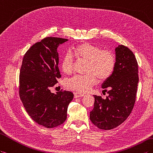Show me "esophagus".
<instances>
[{
  "instance_id": "1",
  "label": "esophagus",
  "mask_w": 153,
  "mask_h": 153,
  "mask_svg": "<svg viewBox=\"0 0 153 153\" xmlns=\"http://www.w3.org/2000/svg\"><path fill=\"white\" fill-rule=\"evenodd\" d=\"M85 94L83 93H79V92H76V93H74V98H79V97H83Z\"/></svg>"
}]
</instances>
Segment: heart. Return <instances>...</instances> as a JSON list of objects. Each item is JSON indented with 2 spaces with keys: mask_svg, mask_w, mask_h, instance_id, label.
<instances>
[{
  "mask_svg": "<svg viewBox=\"0 0 153 153\" xmlns=\"http://www.w3.org/2000/svg\"><path fill=\"white\" fill-rule=\"evenodd\" d=\"M72 53L76 57L87 60L86 75H76L66 81L69 89L87 92L97 83V77L104 81L112 75L115 67V56L109 50L101 49L88 42H82L74 46ZM62 72L69 74L73 69V57L69 53L62 56L60 62Z\"/></svg>",
  "mask_w": 153,
  "mask_h": 153,
  "instance_id": "heart-1",
  "label": "heart"
}]
</instances>
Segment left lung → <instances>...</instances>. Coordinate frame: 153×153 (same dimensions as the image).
Segmentation results:
<instances>
[{
	"label": "left lung",
	"mask_w": 153,
	"mask_h": 153,
	"mask_svg": "<svg viewBox=\"0 0 153 153\" xmlns=\"http://www.w3.org/2000/svg\"><path fill=\"white\" fill-rule=\"evenodd\" d=\"M115 67L112 75L102 87L108 96L103 98L94 95V108L90 119L102 130H111L119 126L132 112L136 102L138 77L137 62L133 52L123 45L115 48Z\"/></svg>",
	"instance_id": "obj_1"
}]
</instances>
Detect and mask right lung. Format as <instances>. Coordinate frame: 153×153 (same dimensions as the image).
<instances>
[{
	"label": "right lung",
	"mask_w": 153,
	"mask_h": 153,
	"mask_svg": "<svg viewBox=\"0 0 153 153\" xmlns=\"http://www.w3.org/2000/svg\"><path fill=\"white\" fill-rule=\"evenodd\" d=\"M68 40L47 37L32 45L25 54L19 74V97L32 119L48 128L65 121L74 98L70 91L52 93L50 88L61 77L58 67L60 44Z\"/></svg>",
	"instance_id": "1"
}]
</instances>
